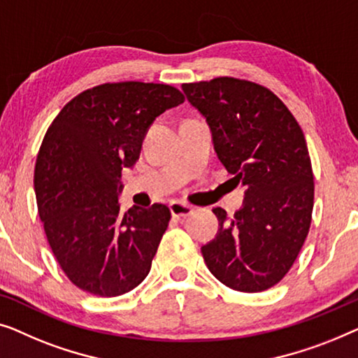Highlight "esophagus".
I'll return each instance as SVG.
<instances>
[{
	"label": "esophagus",
	"mask_w": 358,
	"mask_h": 358,
	"mask_svg": "<svg viewBox=\"0 0 358 358\" xmlns=\"http://www.w3.org/2000/svg\"><path fill=\"white\" fill-rule=\"evenodd\" d=\"M170 213H172L173 217H188L193 213V208L185 203H172L170 204Z\"/></svg>",
	"instance_id": "esophagus-1"
}]
</instances>
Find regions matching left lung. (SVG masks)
Wrapping results in <instances>:
<instances>
[{"instance_id": "left-lung-1", "label": "left lung", "mask_w": 358, "mask_h": 358, "mask_svg": "<svg viewBox=\"0 0 358 358\" xmlns=\"http://www.w3.org/2000/svg\"><path fill=\"white\" fill-rule=\"evenodd\" d=\"M203 115L220 162L245 186L243 206L201 248L210 273L238 292H261L289 273L308 235L313 172L303 131L263 85L234 78L181 85Z\"/></svg>"}]
</instances>
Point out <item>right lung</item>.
I'll list each match as a JSON object with an SVG mask.
<instances>
[{"instance_id":"right-lung-1","label":"right lung","mask_w":358,"mask_h":358,"mask_svg":"<svg viewBox=\"0 0 358 358\" xmlns=\"http://www.w3.org/2000/svg\"><path fill=\"white\" fill-rule=\"evenodd\" d=\"M167 84H102L64 105L35 164V194L48 243L74 285L99 296L138 287L172 217L165 204L122 213V170L139 159L154 120L183 103Z\"/></svg>"}]
</instances>
